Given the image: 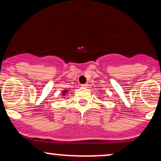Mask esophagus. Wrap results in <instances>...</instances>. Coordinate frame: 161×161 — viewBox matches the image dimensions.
<instances>
[{"label":"esophagus","mask_w":161,"mask_h":161,"mask_svg":"<svg viewBox=\"0 0 161 161\" xmlns=\"http://www.w3.org/2000/svg\"><path fill=\"white\" fill-rule=\"evenodd\" d=\"M81 86H82V88H88V84H82Z\"/></svg>","instance_id":"34e87169"}]
</instances>
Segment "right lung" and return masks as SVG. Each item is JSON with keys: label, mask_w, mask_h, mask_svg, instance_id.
<instances>
[{"label": "right lung", "mask_w": 161, "mask_h": 161, "mask_svg": "<svg viewBox=\"0 0 161 161\" xmlns=\"http://www.w3.org/2000/svg\"><path fill=\"white\" fill-rule=\"evenodd\" d=\"M66 92H67V91H64V92H63V95H65Z\"/></svg>", "instance_id": "obj_1"}]
</instances>
